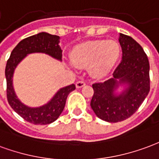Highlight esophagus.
Segmentation results:
<instances>
[{
	"label": "esophagus",
	"instance_id": "esophagus-1",
	"mask_svg": "<svg viewBox=\"0 0 159 159\" xmlns=\"http://www.w3.org/2000/svg\"><path fill=\"white\" fill-rule=\"evenodd\" d=\"M85 85V83H84V81H78V82H76V87L77 88H81L83 87Z\"/></svg>",
	"mask_w": 159,
	"mask_h": 159
}]
</instances>
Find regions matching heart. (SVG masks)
<instances>
[{"label": "heart", "mask_w": 159, "mask_h": 159, "mask_svg": "<svg viewBox=\"0 0 159 159\" xmlns=\"http://www.w3.org/2000/svg\"><path fill=\"white\" fill-rule=\"evenodd\" d=\"M121 55V47L114 40H91L75 46L70 52L72 64L88 68L93 78L105 77L112 71Z\"/></svg>", "instance_id": "heart-1"}]
</instances>
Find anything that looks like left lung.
<instances>
[{
    "mask_svg": "<svg viewBox=\"0 0 159 159\" xmlns=\"http://www.w3.org/2000/svg\"><path fill=\"white\" fill-rule=\"evenodd\" d=\"M122 60L113 78L92 84L91 107L99 119L123 121L136 112L150 91L149 62L144 50L133 38L119 34ZM123 87L121 93L117 90Z\"/></svg>",
    "mask_w": 159,
    "mask_h": 159,
    "instance_id": "8db88e82",
    "label": "left lung"
}]
</instances>
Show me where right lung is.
Wrapping results in <instances>:
<instances>
[{
	"mask_svg": "<svg viewBox=\"0 0 159 159\" xmlns=\"http://www.w3.org/2000/svg\"><path fill=\"white\" fill-rule=\"evenodd\" d=\"M60 37L46 32L37 34L21 40L12 50L5 69L7 79V97L9 105L24 119L34 125H48L57 119L64 109L68 94L75 91L74 84L62 87L47 103L31 107L23 103L15 93L12 78L15 68L31 53H45L58 61H62V51L59 46Z\"/></svg>",
	"mask_w": 159,
	"mask_h": 159,
	"instance_id": "right-lung-1",
	"label": "right lung"
}]
</instances>
